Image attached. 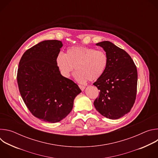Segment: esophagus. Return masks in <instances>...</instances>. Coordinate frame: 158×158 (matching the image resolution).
<instances>
[{
  "label": "esophagus",
  "instance_id": "1",
  "mask_svg": "<svg viewBox=\"0 0 158 158\" xmlns=\"http://www.w3.org/2000/svg\"><path fill=\"white\" fill-rule=\"evenodd\" d=\"M79 88L81 89V91H84V90L85 88V86L82 85H79Z\"/></svg>",
  "mask_w": 158,
  "mask_h": 158
}]
</instances>
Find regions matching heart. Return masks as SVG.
<instances>
[{"instance_id":"obj_1","label":"heart","mask_w":158,"mask_h":158,"mask_svg":"<svg viewBox=\"0 0 158 158\" xmlns=\"http://www.w3.org/2000/svg\"><path fill=\"white\" fill-rule=\"evenodd\" d=\"M56 64L61 74L69 77L75 69L74 77L84 83L88 80L93 81L104 73L108 64V56L102 50H96L84 46H74L67 50L65 54L59 53Z\"/></svg>"}]
</instances>
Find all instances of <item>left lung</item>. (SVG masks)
<instances>
[{"label": "left lung", "mask_w": 158, "mask_h": 158, "mask_svg": "<svg viewBox=\"0 0 158 158\" xmlns=\"http://www.w3.org/2000/svg\"><path fill=\"white\" fill-rule=\"evenodd\" d=\"M108 56L103 75L93 85L100 90L94 101L96 110L103 116L118 119L131 110L136 97L138 72L131 56L109 41L96 44Z\"/></svg>", "instance_id": "obj_1"}]
</instances>
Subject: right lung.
<instances>
[{
	"label": "right lung",
	"instance_id": "add662e5",
	"mask_svg": "<svg viewBox=\"0 0 158 158\" xmlns=\"http://www.w3.org/2000/svg\"><path fill=\"white\" fill-rule=\"evenodd\" d=\"M63 44L57 40H44L27 50L17 71L19 92L33 116L41 121H60L73 109L81 93L72 80L62 76L56 57Z\"/></svg>",
	"mask_w": 158,
	"mask_h": 158
}]
</instances>
